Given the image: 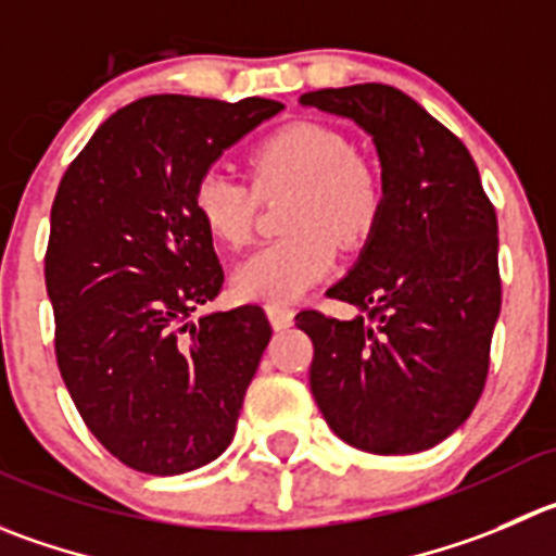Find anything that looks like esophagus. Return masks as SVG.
<instances>
[{"mask_svg": "<svg viewBox=\"0 0 556 556\" xmlns=\"http://www.w3.org/2000/svg\"><path fill=\"white\" fill-rule=\"evenodd\" d=\"M267 316H269V325H273L275 330H287V327H292V321H294V308H289V305L269 303Z\"/></svg>", "mask_w": 556, "mask_h": 556, "instance_id": "1", "label": "esophagus"}]
</instances>
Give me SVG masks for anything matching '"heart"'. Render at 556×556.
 Wrapping results in <instances>:
<instances>
[{
    "instance_id": "heart-1",
    "label": "heart",
    "mask_w": 556,
    "mask_h": 556,
    "mask_svg": "<svg viewBox=\"0 0 556 556\" xmlns=\"http://www.w3.org/2000/svg\"><path fill=\"white\" fill-rule=\"evenodd\" d=\"M251 179L224 166L193 182L195 215L226 248H245L256 229L258 195L292 193L287 231L237 267L235 292L262 303H292L327 278L343 248L366 245L388 204L382 172L354 152L343 130L325 123H289L251 152Z\"/></svg>"
}]
</instances>
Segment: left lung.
Segmentation results:
<instances>
[{
	"label": "left lung",
	"instance_id": "8db88e82",
	"mask_svg": "<svg viewBox=\"0 0 556 556\" xmlns=\"http://www.w3.org/2000/svg\"><path fill=\"white\" fill-rule=\"evenodd\" d=\"M303 105L374 139L388 188L379 229L327 298L363 316L298 314L308 382L346 445L406 456L447 440L478 404L502 305L496 213L456 134L388 84L316 89Z\"/></svg>",
	"mask_w": 556,
	"mask_h": 556
}]
</instances>
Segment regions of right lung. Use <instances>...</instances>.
I'll list each match as a JSON object with an SVG mask.
<instances>
[{
	"label": "right lung",
	"instance_id": "right-lung-1",
	"mask_svg": "<svg viewBox=\"0 0 556 556\" xmlns=\"http://www.w3.org/2000/svg\"><path fill=\"white\" fill-rule=\"evenodd\" d=\"M283 103L150 94L111 114L67 166L46 251L54 349L94 440L136 472L218 458L273 327L258 305L193 321L224 267L195 177Z\"/></svg>",
	"mask_w": 556,
	"mask_h": 556
}]
</instances>
